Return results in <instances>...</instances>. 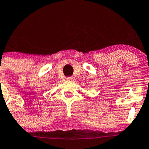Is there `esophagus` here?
I'll list each match as a JSON object with an SVG mask.
<instances>
[{"label":"esophagus","mask_w":149,"mask_h":149,"mask_svg":"<svg viewBox=\"0 0 149 149\" xmlns=\"http://www.w3.org/2000/svg\"><path fill=\"white\" fill-rule=\"evenodd\" d=\"M66 81H74V77H68V78H66Z\"/></svg>","instance_id":"esophagus-1"}]
</instances>
